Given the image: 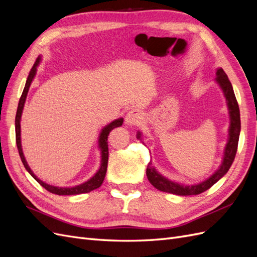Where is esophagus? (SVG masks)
Wrapping results in <instances>:
<instances>
[{
  "label": "esophagus",
  "mask_w": 257,
  "mask_h": 257,
  "mask_svg": "<svg viewBox=\"0 0 257 257\" xmlns=\"http://www.w3.org/2000/svg\"><path fill=\"white\" fill-rule=\"evenodd\" d=\"M143 121V113L142 111H139L138 109H133L131 110L126 115H125V123L128 126H135L141 124Z\"/></svg>",
  "instance_id": "obj_1"
}]
</instances>
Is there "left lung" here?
Segmentation results:
<instances>
[{"label": "left lung", "mask_w": 257, "mask_h": 257, "mask_svg": "<svg viewBox=\"0 0 257 257\" xmlns=\"http://www.w3.org/2000/svg\"><path fill=\"white\" fill-rule=\"evenodd\" d=\"M215 81L219 83L220 88L224 93V96L226 98L228 112H229V119H230L229 130H228V141L226 146H225L224 157L220 167L216 169V172H214L212 176H210L203 182L193 184V185H183L181 183L169 180V179H167L166 177L162 176L160 173H158V170L152 166V162L150 161L149 164H148L146 174L148 177V180L150 181V183L154 186L155 189H158L162 192L176 194V195H180V196L197 195V194L203 193L211 188V186L219 181L230 168L232 162L235 160L237 148H238L240 128H241L240 111H239V106L234 93V89H232V85L228 79L227 75L225 74L223 68L221 67L216 69ZM137 138L142 139L141 132H138L137 133Z\"/></svg>", "instance_id": "8db88e82"}]
</instances>
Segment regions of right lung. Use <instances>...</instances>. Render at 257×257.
<instances>
[{
	"instance_id": "right-lung-1",
	"label": "right lung",
	"mask_w": 257,
	"mask_h": 257,
	"mask_svg": "<svg viewBox=\"0 0 257 257\" xmlns=\"http://www.w3.org/2000/svg\"><path fill=\"white\" fill-rule=\"evenodd\" d=\"M41 62V57H38L36 59V62L34 63L33 67L31 68L30 74L28 76V79L25 85V89H23V92L21 94V97L19 99V104H18V108H17V113H16V119H15V126H16V144H17V148L19 151V155L20 159L25 165L26 169L29 172V174L32 176L35 180L40 183L43 188H45L48 192L52 193V194H57V195H78V194H83V193H89L93 190H95L97 188H99L102 185L105 176H106V172H107V164H108V135H109L110 132L115 128L119 127L122 125L123 123V118H119L114 121H112L111 123L106 125L102 131H100V134L98 137V147L100 149V157H102V160H100V166L99 169L96 172V174L93 176L91 179H89L88 181H85L79 185H75V186H71V188H60V186H53L50 185L48 183H46L44 181H42L41 179H38L34 173L31 170L30 166L28 165V163L26 161L25 155H23V151H22V147H21V133H20V121H21V114H22V110H23V106H25L26 103V98L28 95V92L30 89V85L32 83L34 77L36 75V69L38 64Z\"/></svg>"
}]
</instances>
